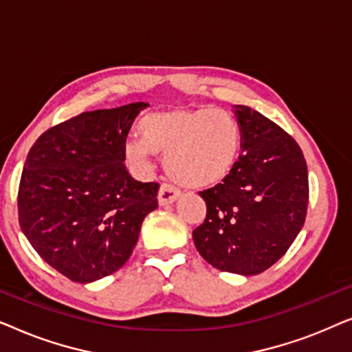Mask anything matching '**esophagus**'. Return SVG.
Listing matches in <instances>:
<instances>
[{"label": "esophagus", "instance_id": "1", "mask_svg": "<svg viewBox=\"0 0 352 352\" xmlns=\"http://www.w3.org/2000/svg\"><path fill=\"white\" fill-rule=\"evenodd\" d=\"M181 197V192L176 189L175 186L171 184H162L160 186V190H158V204H160L162 206H166V205H171L175 204V201L179 199Z\"/></svg>", "mask_w": 352, "mask_h": 352}]
</instances>
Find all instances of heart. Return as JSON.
<instances>
[{
    "label": "heart",
    "instance_id": "1",
    "mask_svg": "<svg viewBox=\"0 0 352 352\" xmlns=\"http://www.w3.org/2000/svg\"><path fill=\"white\" fill-rule=\"evenodd\" d=\"M141 139L124 144L133 165L148 166L151 153L165 155L166 173L189 189L218 186L237 165L240 124L226 110L175 107L147 113L139 122Z\"/></svg>",
    "mask_w": 352,
    "mask_h": 352
}]
</instances>
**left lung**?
Returning a JSON list of instances; mask_svg holds the SVG:
<instances>
[{
    "label": "left lung",
    "instance_id": "obj_1",
    "mask_svg": "<svg viewBox=\"0 0 352 352\" xmlns=\"http://www.w3.org/2000/svg\"><path fill=\"white\" fill-rule=\"evenodd\" d=\"M242 155L221 184L200 192L206 218L192 237L219 271L256 276L277 263L305 224L309 182L301 148L256 110L235 105Z\"/></svg>",
    "mask_w": 352,
    "mask_h": 352
}]
</instances>
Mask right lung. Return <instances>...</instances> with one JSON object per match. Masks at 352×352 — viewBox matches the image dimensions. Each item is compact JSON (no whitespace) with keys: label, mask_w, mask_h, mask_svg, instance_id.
I'll list each match as a JSON object with an SVG mask.
<instances>
[{"label":"right lung","mask_w":352,"mask_h":352,"mask_svg":"<svg viewBox=\"0 0 352 352\" xmlns=\"http://www.w3.org/2000/svg\"><path fill=\"white\" fill-rule=\"evenodd\" d=\"M147 102L85 112L43 133L19 186V224L35 252L78 283L118 271L142 221L158 206V182L124 166L129 128Z\"/></svg>","instance_id":"right-lung-1"}]
</instances>
